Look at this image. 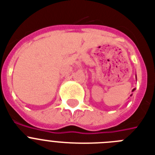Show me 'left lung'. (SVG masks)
I'll return each instance as SVG.
<instances>
[{"mask_svg": "<svg viewBox=\"0 0 155 155\" xmlns=\"http://www.w3.org/2000/svg\"><path fill=\"white\" fill-rule=\"evenodd\" d=\"M136 79H137V77H136ZM134 90H135V89H133V91H132V92H134ZM131 96H132V95H131Z\"/></svg>", "mask_w": 155, "mask_h": 155, "instance_id": "1", "label": "left lung"}]
</instances>
